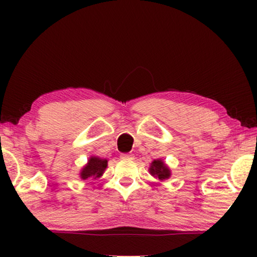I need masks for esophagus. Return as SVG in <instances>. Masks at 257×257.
Segmentation results:
<instances>
[{
    "label": "esophagus",
    "instance_id": "34e87169",
    "mask_svg": "<svg viewBox=\"0 0 257 257\" xmlns=\"http://www.w3.org/2000/svg\"><path fill=\"white\" fill-rule=\"evenodd\" d=\"M121 159H126V160H132L135 159V157H133V154H128V153H122L120 156Z\"/></svg>",
    "mask_w": 257,
    "mask_h": 257
}]
</instances>
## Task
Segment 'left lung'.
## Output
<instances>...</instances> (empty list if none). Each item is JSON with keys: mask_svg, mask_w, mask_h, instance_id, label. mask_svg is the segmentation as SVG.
I'll list each match as a JSON object with an SVG mask.
<instances>
[{"mask_svg": "<svg viewBox=\"0 0 257 257\" xmlns=\"http://www.w3.org/2000/svg\"><path fill=\"white\" fill-rule=\"evenodd\" d=\"M150 174L158 180L165 181L171 178V170L166 164L164 163L163 159H156L151 163V166L149 168Z\"/></svg>", "mask_w": 257, "mask_h": 257, "instance_id": "obj_1", "label": "left lung"}]
</instances>
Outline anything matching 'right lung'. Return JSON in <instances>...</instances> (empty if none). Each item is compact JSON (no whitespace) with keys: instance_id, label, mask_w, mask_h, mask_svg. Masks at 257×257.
<instances>
[{"instance_id":"right-lung-1","label":"right lung","mask_w":257,"mask_h":257,"mask_svg":"<svg viewBox=\"0 0 257 257\" xmlns=\"http://www.w3.org/2000/svg\"><path fill=\"white\" fill-rule=\"evenodd\" d=\"M107 167V159H103L97 156H91L87 160V163L82 167L79 172V178L82 180H87L92 178L93 180H97L104 174L105 170Z\"/></svg>"}]
</instances>
